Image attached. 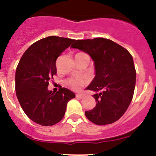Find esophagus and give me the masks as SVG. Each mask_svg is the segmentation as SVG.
I'll return each instance as SVG.
<instances>
[{
	"instance_id": "obj_1",
	"label": "esophagus",
	"mask_w": 156,
	"mask_h": 156,
	"mask_svg": "<svg viewBox=\"0 0 156 156\" xmlns=\"http://www.w3.org/2000/svg\"><path fill=\"white\" fill-rule=\"evenodd\" d=\"M75 96H76V98H83V95L78 93V94H76V95H75Z\"/></svg>"
}]
</instances>
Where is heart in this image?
Returning <instances> with one entry per match:
<instances>
[{
    "label": "heart",
    "instance_id": "b5f03b06",
    "mask_svg": "<svg viewBox=\"0 0 156 156\" xmlns=\"http://www.w3.org/2000/svg\"><path fill=\"white\" fill-rule=\"evenodd\" d=\"M87 83V79L84 77H79V78H69L66 83L70 88L73 90H78L81 88V87Z\"/></svg>",
    "mask_w": 156,
    "mask_h": 156
}]
</instances>
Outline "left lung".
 Returning <instances> with one entry per match:
<instances>
[{
	"label": "left lung",
	"instance_id": "left-lung-1",
	"mask_svg": "<svg viewBox=\"0 0 156 156\" xmlns=\"http://www.w3.org/2000/svg\"><path fill=\"white\" fill-rule=\"evenodd\" d=\"M73 49L87 53L94 62L95 76L86 90L93 95L96 106L86 111L87 118L97 125L118 121L131 103L136 86L133 58L126 49L103 37L78 40Z\"/></svg>",
	"mask_w": 156,
	"mask_h": 156
}]
</instances>
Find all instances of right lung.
<instances>
[{"instance_id": "obj_1", "label": "right lung", "mask_w": 156, "mask_h": 156, "mask_svg": "<svg viewBox=\"0 0 156 156\" xmlns=\"http://www.w3.org/2000/svg\"><path fill=\"white\" fill-rule=\"evenodd\" d=\"M75 40L58 36L41 39L30 46L20 58L15 73V90L24 112L32 121L52 126L64 118L71 90L61 87L56 93L48 90L56 75V60Z\"/></svg>"}]
</instances>
